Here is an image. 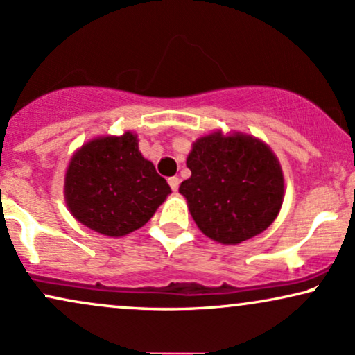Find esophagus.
<instances>
[{
  "mask_svg": "<svg viewBox=\"0 0 355 355\" xmlns=\"http://www.w3.org/2000/svg\"><path fill=\"white\" fill-rule=\"evenodd\" d=\"M168 182H169L171 189H173L174 192H176V191H178V187H179V178H176V176L169 178V179H168Z\"/></svg>",
  "mask_w": 355,
  "mask_h": 355,
  "instance_id": "obj_1",
  "label": "esophagus"
}]
</instances>
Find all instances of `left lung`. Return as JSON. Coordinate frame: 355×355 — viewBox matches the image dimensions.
<instances>
[{
    "label": "left lung",
    "instance_id": "8db88e82",
    "mask_svg": "<svg viewBox=\"0 0 355 355\" xmlns=\"http://www.w3.org/2000/svg\"><path fill=\"white\" fill-rule=\"evenodd\" d=\"M191 178L179 192L209 239L235 245L261 234L283 204L278 159L257 138L220 133L199 138L186 161Z\"/></svg>",
    "mask_w": 355,
    "mask_h": 355
}]
</instances>
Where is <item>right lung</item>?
I'll return each mask as SVG.
<instances>
[{
    "mask_svg": "<svg viewBox=\"0 0 355 355\" xmlns=\"http://www.w3.org/2000/svg\"><path fill=\"white\" fill-rule=\"evenodd\" d=\"M171 187L144 159L133 133L92 139L65 174V199L80 224L121 237L146 224Z\"/></svg>",
    "mask_w": 355,
    "mask_h": 355,
    "instance_id": "obj_1",
    "label": "right lung"
}]
</instances>
